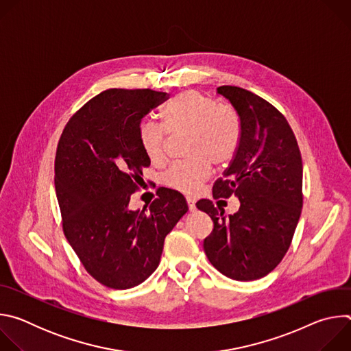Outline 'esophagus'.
Wrapping results in <instances>:
<instances>
[{
  "mask_svg": "<svg viewBox=\"0 0 351 351\" xmlns=\"http://www.w3.org/2000/svg\"><path fill=\"white\" fill-rule=\"evenodd\" d=\"M186 202H187L189 210H190V211H194V210H195V199H194L193 197H187Z\"/></svg>",
  "mask_w": 351,
  "mask_h": 351,
  "instance_id": "obj_1",
  "label": "esophagus"
}]
</instances>
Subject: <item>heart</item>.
Masks as SVG:
<instances>
[{"instance_id": "b5f03b06", "label": "heart", "mask_w": 351, "mask_h": 351, "mask_svg": "<svg viewBox=\"0 0 351 351\" xmlns=\"http://www.w3.org/2000/svg\"><path fill=\"white\" fill-rule=\"evenodd\" d=\"M161 115L164 126L153 122L141 123L140 144L145 156L157 162L165 153V130L169 133L187 132L186 153L191 157L173 162L164 172L162 182L173 190L193 194L207 180L211 162L223 165L236 154L240 141L239 117L233 108L217 106L197 90L173 97Z\"/></svg>"}]
</instances>
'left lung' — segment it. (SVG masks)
Returning a JSON list of instances; mask_svg holds the SVG:
<instances>
[{
	"label": "left lung",
	"instance_id": "1",
	"mask_svg": "<svg viewBox=\"0 0 351 351\" xmlns=\"http://www.w3.org/2000/svg\"><path fill=\"white\" fill-rule=\"evenodd\" d=\"M217 93L239 115L240 141L213 193L236 195L240 208L225 217L210 199H199L197 208L214 222L204 252L225 276L256 280L274 271L290 247L303 207L302 154L286 118L264 98L236 86Z\"/></svg>",
	"mask_w": 351,
	"mask_h": 351
}]
</instances>
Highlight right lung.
<instances>
[{"mask_svg": "<svg viewBox=\"0 0 351 351\" xmlns=\"http://www.w3.org/2000/svg\"><path fill=\"white\" fill-rule=\"evenodd\" d=\"M168 99L149 88H110L66 123L56 154V191L64 233L84 269L111 289H130L152 275L165 236L187 213L184 197L158 190L147 210H129L143 168L141 119Z\"/></svg>", "mask_w": 351, "mask_h": 351, "instance_id": "obj_1", "label": "right lung"}]
</instances>
